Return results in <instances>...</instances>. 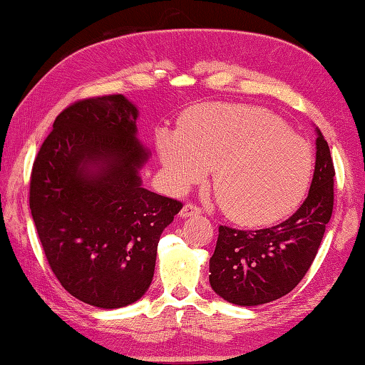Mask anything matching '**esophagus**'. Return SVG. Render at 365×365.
<instances>
[{
    "label": "esophagus",
    "mask_w": 365,
    "mask_h": 365,
    "mask_svg": "<svg viewBox=\"0 0 365 365\" xmlns=\"http://www.w3.org/2000/svg\"><path fill=\"white\" fill-rule=\"evenodd\" d=\"M200 212H202V208H198V206L194 205V203H187V205H184V208L181 210V217L200 215Z\"/></svg>",
    "instance_id": "esophagus-1"
}]
</instances>
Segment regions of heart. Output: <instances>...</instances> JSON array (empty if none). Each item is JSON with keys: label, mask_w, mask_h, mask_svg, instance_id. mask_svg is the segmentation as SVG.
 <instances>
[{"label": "heart", "mask_w": 365, "mask_h": 365, "mask_svg": "<svg viewBox=\"0 0 365 365\" xmlns=\"http://www.w3.org/2000/svg\"><path fill=\"white\" fill-rule=\"evenodd\" d=\"M157 149L176 192L206 180L212 168L217 202L232 221L265 225L297 208L313 175L310 144L278 115L247 105H203L162 130Z\"/></svg>", "instance_id": "heart-1"}]
</instances>
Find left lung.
Returning a JSON list of instances; mask_svg holds the SVG:
<instances>
[{
  "label": "left lung",
  "instance_id": "obj_1",
  "mask_svg": "<svg viewBox=\"0 0 365 365\" xmlns=\"http://www.w3.org/2000/svg\"><path fill=\"white\" fill-rule=\"evenodd\" d=\"M316 133L310 190L289 219L259 230L219 227L210 284L230 304L252 307L283 297L312 267L332 216L335 176L329 144L318 128Z\"/></svg>",
  "mask_w": 365,
  "mask_h": 365
}]
</instances>
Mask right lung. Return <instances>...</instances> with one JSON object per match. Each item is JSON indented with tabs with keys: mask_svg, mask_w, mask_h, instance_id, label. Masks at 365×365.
<instances>
[{
	"mask_svg": "<svg viewBox=\"0 0 365 365\" xmlns=\"http://www.w3.org/2000/svg\"><path fill=\"white\" fill-rule=\"evenodd\" d=\"M123 95L63 109L34 159L30 210L52 272L84 304L127 307L154 277L157 245L182 203L141 185L149 153Z\"/></svg>",
	"mask_w": 365,
	"mask_h": 365,
	"instance_id": "right-lung-1",
	"label": "right lung"
}]
</instances>
